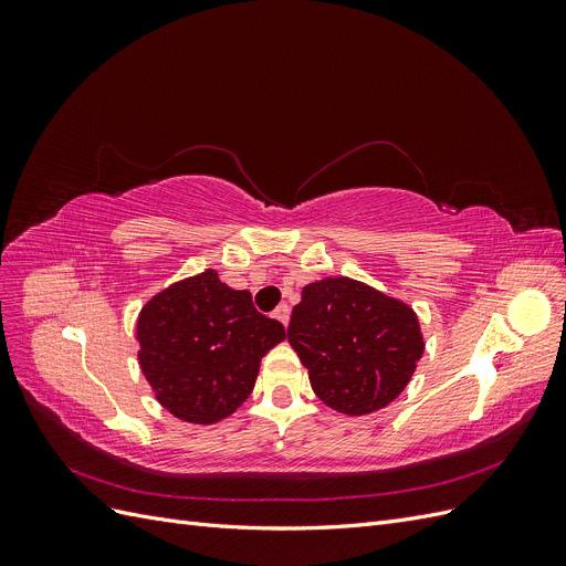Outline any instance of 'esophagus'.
Returning <instances> with one entry per match:
<instances>
[{"instance_id":"1","label":"esophagus","mask_w":566,"mask_h":566,"mask_svg":"<svg viewBox=\"0 0 566 566\" xmlns=\"http://www.w3.org/2000/svg\"><path fill=\"white\" fill-rule=\"evenodd\" d=\"M273 318H279L283 325H287V321H290V306L287 304H279L276 312H273Z\"/></svg>"}]
</instances>
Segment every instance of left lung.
Here are the masks:
<instances>
[{
  "instance_id": "8db88e82",
  "label": "left lung",
  "mask_w": 566,
  "mask_h": 566,
  "mask_svg": "<svg viewBox=\"0 0 566 566\" xmlns=\"http://www.w3.org/2000/svg\"><path fill=\"white\" fill-rule=\"evenodd\" d=\"M287 342L316 397L345 416L389 406L413 378L424 337L413 306L347 276L302 287Z\"/></svg>"
}]
</instances>
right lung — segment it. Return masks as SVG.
<instances>
[{
	"mask_svg": "<svg viewBox=\"0 0 566 566\" xmlns=\"http://www.w3.org/2000/svg\"><path fill=\"white\" fill-rule=\"evenodd\" d=\"M136 339L158 403L184 422L212 424L243 406L262 356L285 339V328L254 310L248 290L205 269L142 306Z\"/></svg>",
	"mask_w": 566,
	"mask_h": 566,
	"instance_id": "obj_1",
	"label": "right lung"
}]
</instances>
